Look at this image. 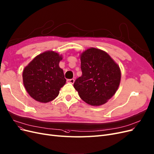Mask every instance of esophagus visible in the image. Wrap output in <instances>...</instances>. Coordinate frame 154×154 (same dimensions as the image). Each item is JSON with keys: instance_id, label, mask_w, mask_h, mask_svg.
Wrapping results in <instances>:
<instances>
[{"instance_id": "34e87169", "label": "esophagus", "mask_w": 154, "mask_h": 154, "mask_svg": "<svg viewBox=\"0 0 154 154\" xmlns=\"http://www.w3.org/2000/svg\"><path fill=\"white\" fill-rule=\"evenodd\" d=\"M67 83H70L71 84H73L74 82H75V79H67Z\"/></svg>"}]
</instances>
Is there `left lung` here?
<instances>
[{
  "mask_svg": "<svg viewBox=\"0 0 154 154\" xmlns=\"http://www.w3.org/2000/svg\"><path fill=\"white\" fill-rule=\"evenodd\" d=\"M82 76L74 87L86 103L98 106L106 103L117 91L121 79L119 66L106 52L89 48L80 54Z\"/></svg>",
  "mask_w": 154,
  "mask_h": 154,
  "instance_id": "1",
  "label": "left lung"
}]
</instances>
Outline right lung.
Listing matches in <instances>:
<instances>
[{
    "label": "right lung",
    "mask_w": 154,
    "mask_h": 154,
    "mask_svg": "<svg viewBox=\"0 0 154 154\" xmlns=\"http://www.w3.org/2000/svg\"><path fill=\"white\" fill-rule=\"evenodd\" d=\"M62 55L46 51L37 55L25 67L23 83L30 96L40 103H48L59 95L66 79L59 67Z\"/></svg>",
    "instance_id": "1"
}]
</instances>
